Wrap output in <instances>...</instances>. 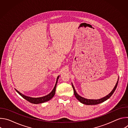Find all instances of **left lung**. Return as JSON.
Wrapping results in <instances>:
<instances>
[{"mask_svg":"<svg viewBox=\"0 0 128 128\" xmlns=\"http://www.w3.org/2000/svg\"><path fill=\"white\" fill-rule=\"evenodd\" d=\"M118 82H117L115 86L114 87V89L112 90V92L110 93H109L108 95H107L106 96H105V97H103L102 98H101V99H96V100H95V99H86L84 98H83V97H81L80 96L76 93V90L74 88V85L72 84V86L73 89H74V96H76V99L80 102H81L82 104H86V105H96V104H98L99 103H102V102H104L105 101H106L107 99H108L109 98H110L112 96V95L114 92V91H115V90H116V88L117 87V86H118Z\"/></svg>","mask_w":128,"mask_h":128,"instance_id":"left-lung-1","label":"left lung"}]
</instances>
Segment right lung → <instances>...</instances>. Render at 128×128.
<instances>
[{
  "mask_svg": "<svg viewBox=\"0 0 128 128\" xmlns=\"http://www.w3.org/2000/svg\"><path fill=\"white\" fill-rule=\"evenodd\" d=\"M59 78V76H58L57 77V81L56 82L55 85H54V86L53 88V90H52V92L48 94V95L44 96V97H39V98H32V97H30L28 96H26L23 94H22V93H21L20 92H19V91L17 90L16 89V90L17 92V93L19 94L20 95H21L23 98H24L25 100H26L27 101H29V102L31 103H33V104H39V103H44L45 102L48 101L50 100L55 94V92H56V86H57V84L58 82V80Z\"/></svg>",
  "mask_w": 128,
  "mask_h": 128,
  "instance_id": "right-lung-1",
  "label": "right lung"
}]
</instances>
